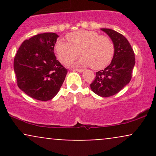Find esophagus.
I'll use <instances>...</instances> for the list:
<instances>
[{"label": "esophagus", "instance_id": "esophagus-1", "mask_svg": "<svg viewBox=\"0 0 156 156\" xmlns=\"http://www.w3.org/2000/svg\"><path fill=\"white\" fill-rule=\"evenodd\" d=\"M74 70H76V71H77V72H79V73H83L84 71V69H75Z\"/></svg>", "mask_w": 156, "mask_h": 156}]
</instances>
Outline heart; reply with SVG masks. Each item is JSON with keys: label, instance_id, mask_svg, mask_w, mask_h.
I'll return each mask as SVG.
<instances>
[{"label": "heart", "instance_id": "obj_1", "mask_svg": "<svg viewBox=\"0 0 156 156\" xmlns=\"http://www.w3.org/2000/svg\"><path fill=\"white\" fill-rule=\"evenodd\" d=\"M66 37L68 42L58 40L55 44V52L62 64H69L79 54L83 57L78 65H92L95 69H103L112 62L114 44L110 37L87 30L72 32Z\"/></svg>", "mask_w": 156, "mask_h": 156}]
</instances>
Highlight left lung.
<instances>
[{
    "label": "left lung",
    "mask_w": 156,
    "mask_h": 156,
    "mask_svg": "<svg viewBox=\"0 0 156 156\" xmlns=\"http://www.w3.org/2000/svg\"><path fill=\"white\" fill-rule=\"evenodd\" d=\"M101 30L114 42V54L108 67L96 73L90 87L98 95L108 98L116 94L129 83L135 65V55L129 42L122 34L109 28Z\"/></svg>",
    "instance_id": "8db88e82"
}]
</instances>
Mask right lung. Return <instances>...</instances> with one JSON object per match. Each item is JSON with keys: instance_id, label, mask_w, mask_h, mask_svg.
I'll list each match as a JSON object with an SVG mask.
<instances>
[{"instance_id": "1", "label": "right lung", "mask_w": 156, "mask_h": 156, "mask_svg": "<svg viewBox=\"0 0 156 156\" xmlns=\"http://www.w3.org/2000/svg\"><path fill=\"white\" fill-rule=\"evenodd\" d=\"M55 33L35 35L23 42L14 59L17 86L34 99L51 100L65 79L67 69L56 59Z\"/></svg>"}]
</instances>
